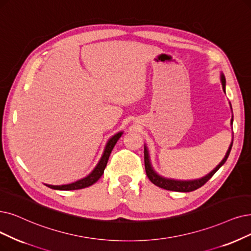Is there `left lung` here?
Returning a JSON list of instances; mask_svg holds the SVG:
<instances>
[{"mask_svg":"<svg viewBox=\"0 0 251 251\" xmlns=\"http://www.w3.org/2000/svg\"><path fill=\"white\" fill-rule=\"evenodd\" d=\"M220 80H222L224 92L226 93V77L223 73L220 74ZM230 109H232V106H230ZM233 117L234 116H232V119H230V125H233ZM233 138H234V135H233ZM232 146H233V142L230 143L224 159L219 163V165H217L216 168H214L213 171H211L206 176L200 178V179H195V180H175V179L166 178V177L160 176L154 171L152 166H151V163H150L148 149L144 145V164H145L146 175L149 178L150 181H151L153 184H155L156 186H158L160 188H164V189H167V190H173V192H181V193L193 192V190H196L199 187L203 186L208 181V180L217 172V170L226 163V160L227 159V157L229 155L230 149H232Z\"/></svg>","mask_w":251,"mask_h":251,"instance_id":"1","label":"left lung"}]
</instances>
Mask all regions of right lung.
Segmentation results:
<instances>
[{
  "mask_svg": "<svg viewBox=\"0 0 251 251\" xmlns=\"http://www.w3.org/2000/svg\"><path fill=\"white\" fill-rule=\"evenodd\" d=\"M123 134H124L123 132H119V133L115 134L114 136H112L111 138L108 140V142H107V144L105 146V149H104L103 155H102L101 158H100L98 165L93 170L91 174H88L86 177L80 179V180H77L76 182L70 183V184H65V185H49V184H46V186L52 188V189H58V190H74V189L85 188V187L93 185L103 175L104 170H105L106 165L108 163L110 153H111L113 147L115 146L116 142L118 141V139L122 137Z\"/></svg>",
  "mask_w": 251,
  "mask_h": 251,
  "instance_id": "add662e5",
  "label": "right lung"
}]
</instances>
